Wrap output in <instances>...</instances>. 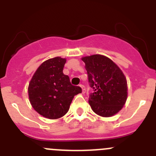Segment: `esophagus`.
<instances>
[{"instance_id": "1", "label": "esophagus", "mask_w": 156, "mask_h": 156, "mask_svg": "<svg viewBox=\"0 0 156 156\" xmlns=\"http://www.w3.org/2000/svg\"><path fill=\"white\" fill-rule=\"evenodd\" d=\"M80 87L81 89H82V93L84 94L85 92H86V89H85V87L83 86V85H82V84L80 85Z\"/></svg>"}]
</instances>
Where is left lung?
<instances>
[{
    "label": "left lung",
    "mask_w": 156,
    "mask_h": 156,
    "mask_svg": "<svg viewBox=\"0 0 156 156\" xmlns=\"http://www.w3.org/2000/svg\"><path fill=\"white\" fill-rule=\"evenodd\" d=\"M90 87L89 104L95 113L110 117L118 113L127 99V83L115 62L101 55L83 57Z\"/></svg>",
    "instance_id": "left-lung-1"
}]
</instances>
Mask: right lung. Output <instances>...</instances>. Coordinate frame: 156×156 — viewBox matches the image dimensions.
<instances>
[{"label": "right lung", "instance_id": "1", "mask_svg": "<svg viewBox=\"0 0 156 156\" xmlns=\"http://www.w3.org/2000/svg\"><path fill=\"white\" fill-rule=\"evenodd\" d=\"M66 62L61 57L44 62L29 83L32 107L48 119H56L66 115L74 96L82 92L80 87L72 85L69 77L63 73Z\"/></svg>", "mask_w": 156, "mask_h": 156}]
</instances>
